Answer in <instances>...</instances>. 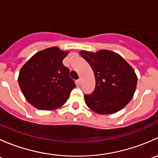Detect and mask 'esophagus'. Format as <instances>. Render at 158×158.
I'll return each instance as SVG.
<instances>
[{
  "mask_svg": "<svg viewBox=\"0 0 158 158\" xmlns=\"http://www.w3.org/2000/svg\"><path fill=\"white\" fill-rule=\"evenodd\" d=\"M81 83H82V79H78V80H77V84H78V85H80Z\"/></svg>",
  "mask_w": 158,
  "mask_h": 158,
  "instance_id": "34e87169",
  "label": "esophagus"
}]
</instances>
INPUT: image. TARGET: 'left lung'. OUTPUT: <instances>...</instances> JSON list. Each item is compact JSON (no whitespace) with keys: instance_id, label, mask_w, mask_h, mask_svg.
<instances>
[{"instance_id":"obj_1","label":"left lung","mask_w":158,"mask_h":158,"mask_svg":"<svg viewBox=\"0 0 158 158\" xmlns=\"http://www.w3.org/2000/svg\"><path fill=\"white\" fill-rule=\"evenodd\" d=\"M79 53L90 65L95 78L94 92L84 96L86 106L100 114H113L125 107L133 98L138 82L133 68L111 50H82Z\"/></svg>"}]
</instances>
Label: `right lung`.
<instances>
[{
  "instance_id": "right-lung-1",
  "label": "right lung",
  "mask_w": 158,
  "mask_h": 158,
  "mask_svg": "<svg viewBox=\"0 0 158 158\" xmlns=\"http://www.w3.org/2000/svg\"><path fill=\"white\" fill-rule=\"evenodd\" d=\"M69 51L52 47L35 53L22 66L18 76L27 101L40 110L56 109L69 98L76 87L63 60Z\"/></svg>"
}]
</instances>
